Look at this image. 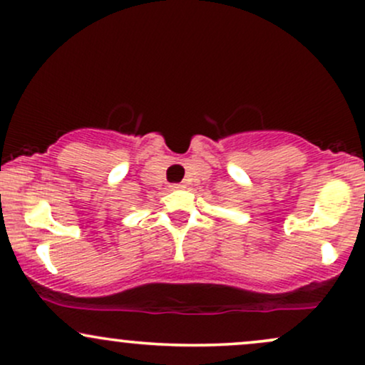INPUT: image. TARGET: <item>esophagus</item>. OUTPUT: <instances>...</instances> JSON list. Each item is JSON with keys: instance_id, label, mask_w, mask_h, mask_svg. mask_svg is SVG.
I'll list each match as a JSON object with an SVG mask.
<instances>
[{"instance_id": "1", "label": "esophagus", "mask_w": 365, "mask_h": 365, "mask_svg": "<svg viewBox=\"0 0 365 365\" xmlns=\"http://www.w3.org/2000/svg\"><path fill=\"white\" fill-rule=\"evenodd\" d=\"M170 188L177 190V188H183V185H182V183H173V185H170Z\"/></svg>"}]
</instances>
